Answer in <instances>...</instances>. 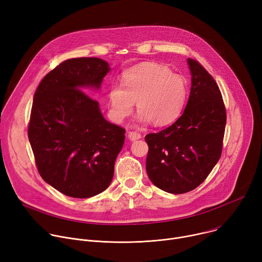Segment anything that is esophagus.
<instances>
[{
	"label": "esophagus",
	"mask_w": 262,
	"mask_h": 262,
	"mask_svg": "<svg viewBox=\"0 0 262 262\" xmlns=\"http://www.w3.org/2000/svg\"><path fill=\"white\" fill-rule=\"evenodd\" d=\"M127 138L130 141H136V140L141 139V135L139 133H137V132H128L127 133Z\"/></svg>",
	"instance_id": "34e87169"
}]
</instances>
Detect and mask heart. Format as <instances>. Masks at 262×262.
<instances>
[{
  "mask_svg": "<svg viewBox=\"0 0 262 262\" xmlns=\"http://www.w3.org/2000/svg\"><path fill=\"white\" fill-rule=\"evenodd\" d=\"M187 94L185 79L156 62L140 63L122 74V85L114 84L107 94L108 115L120 123L129 116L135 102L137 121L155 126L172 123L180 116Z\"/></svg>",
  "mask_w": 262,
  "mask_h": 262,
  "instance_id": "heart-1",
  "label": "heart"
}]
</instances>
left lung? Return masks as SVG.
<instances>
[{
	"label": "left lung",
	"mask_w": 262,
	"mask_h": 262,
	"mask_svg": "<svg viewBox=\"0 0 262 262\" xmlns=\"http://www.w3.org/2000/svg\"><path fill=\"white\" fill-rule=\"evenodd\" d=\"M191 88L186 107L169 127L145 137L146 171L163 191L182 194L201 185L219 162L226 108L219 85L195 60L188 58Z\"/></svg>",
	"instance_id": "obj_1"
}]
</instances>
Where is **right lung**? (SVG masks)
<instances>
[{"label": "right lung", "instance_id": "1", "mask_svg": "<svg viewBox=\"0 0 262 262\" xmlns=\"http://www.w3.org/2000/svg\"><path fill=\"white\" fill-rule=\"evenodd\" d=\"M111 71L97 57L71 58L52 70L34 94L28 137L42 180L76 199L110 186L125 130L103 117L84 93L99 91Z\"/></svg>", "mask_w": 262, "mask_h": 262}]
</instances>
